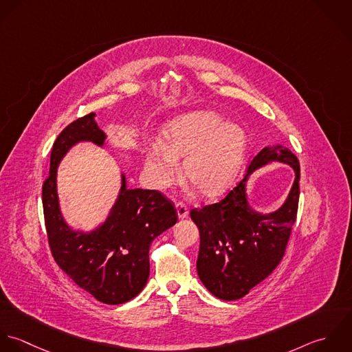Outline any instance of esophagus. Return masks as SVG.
<instances>
[{
  "mask_svg": "<svg viewBox=\"0 0 352 352\" xmlns=\"http://www.w3.org/2000/svg\"><path fill=\"white\" fill-rule=\"evenodd\" d=\"M175 210H177V214H178L179 219H185L188 216V213H189L188 207L184 203H177L175 204Z\"/></svg>",
  "mask_w": 352,
  "mask_h": 352,
  "instance_id": "obj_1",
  "label": "esophagus"
}]
</instances>
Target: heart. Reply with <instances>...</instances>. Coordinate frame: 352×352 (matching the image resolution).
I'll return each instance as SVG.
<instances>
[{
    "label": "heart",
    "instance_id": "1",
    "mask_svg": "<svg viewBox=\"0 0 352 352\" xmlns=\"http://www.w3.org/2000/svg\"><path fill=\"white\" fill-rule=\"evenodd\" d=\"M163 142L146 149L145 175L156 189L173 185L182 173L206 197L224 193L235 181L248 149L245 129L220 114L200 110L173 120L164 129Z\"/></svg>",
    "mask_w": 352,
    "mask_h": 352
}]
</instances>
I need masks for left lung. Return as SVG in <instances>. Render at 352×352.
I'll use <instances>...</instances> for the list:
<instances>
[{
  "label": "left lung",
  "instance_id": "8db88e82",
  "mask_svg": "<svg viewBox=\"0 0 352 352\" xmlns=\"http://www.w3.org/2000/svg\"><path fill=\"white\" fill-rule=\"evenodd\" d=\"M272 161L292 166L296 179L281 208L261 214L250 207L245 184L257 168ZM299 178L296 156L283 145H270L254 156L245 178L223 200L190 211L200 231L197 274L216 298L235 300L245 296L279 265L296 219Z\"/></svg>",
  "mask_w": 352,
  "mask_h": 352
}]
</instances>
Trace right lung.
Masks as SVG:
<instances>
[{"label": "right lung", "mask_w": 352, "mask_h": 352, "mask_svg": "<svg viewBox=\"0 0 352 352\" xmlns=\"http://www.w3.org/2000/svg\"><path fill=\"white\" fill-rule=\"evenodd\" d=\"M95 113L68 125L54 141L50 173L42 188L45 224L52 254L78 287L107 305L133 299L148 281L149 245L177 223L173 203L157 190L121 189L106 220L92 231L73 230L65 221L57 192V168L73 145L91 141L104 145L106 133Z\"/></svg>", "instance_id": "right-lung-1"}]
</instances>
